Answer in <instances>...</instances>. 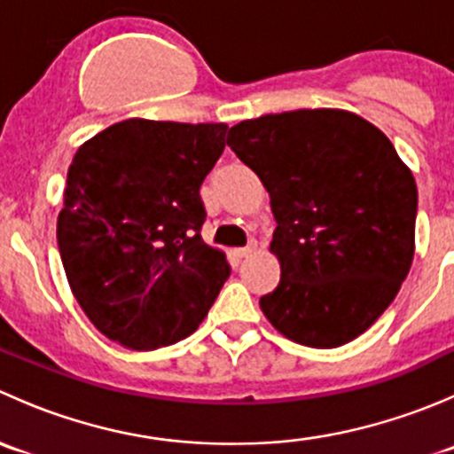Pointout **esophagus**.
<instances>
[{"mask_svg":"<svg viewBox=\"0 0 454 454\" xmlns=\"http://www.w3.org/2000/svg\"><path fill=\"white\" fill-rule=\"evenodd\" d=\"M254 248H256V244H254V241H250V244L244 246V248H235V250H232V254H235L237 259H244V256H248L250 253H254Z\"/></svg>","mask_w":454,"mask_h":454,"instance_id":"1","label":"esophagus"}]
</instances>
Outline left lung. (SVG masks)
<instances>
[{
	"label": "left lung",
	"mask_w": 454,
	"mask_h": 454,
	"mask_svg": "<svg viewBox=\"0 0 454 454\" xmlns=\"http://www.w3.org/2000/svg\"><path fill=\"white\" fill-rule=\"evenodd\" d=\"M228 146L270 193L281 263L265 318L332 349L367 332L409 274L418 186L391 140L342 109H296L231 127Z\"/></svg>",
	"instance_id": "left-lung-1"
}]
</instances>
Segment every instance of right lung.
I'll return each mask as SVG.
<instances>
[{"label": "right lung", "mask_w": 454, "mask_h": 454, "mask_svg": "<svg viewBox=\"0 0 454 454\" xmlns=\"http://www.w3.org/2000/svg\"><path fill=\"white\" fill-rule=\"evenodd\" d=\"M222 122L129 118L79 146L67 168L57 241L76 301L129 349L191 336L231 265L201 239L200 189L226 146Z\"/></svg>", "instance_id": "right-lung-1"}]
</instances>
